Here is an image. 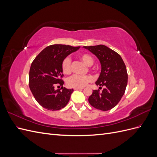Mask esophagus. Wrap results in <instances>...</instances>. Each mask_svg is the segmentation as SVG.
Segmentation results:
<instances>
[{
  "instance_id": "esophagus-1",
  "label": "esophagus",
  "mask_w": 157,
  "mask_h": 157,
  "mask_svg": "<svg viewBox=\"0 0 157 157\" xmlns=\"http://www.w3.org/2000/svg\"><path fill=\"white\" fill-rule=\"evenodd\" d=\"M83 88H74V90H82Z\"/></svg>"
}]
</instances>
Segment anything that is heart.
Wrapping results in <instances>:
<instances>
[{"instance_id": "heart-1", "label": "heart", "mask_w": 157, "mask_h": 157, "mask_svg": "<svg viewBox=\"0 0 157 157\" xmlns=\"http://www.w3.org/2000/svg\"><path fill=\"white\" fill-rule=\"evenodd\" d=\"M79 58L84 63L88 66L92 65L94 63L93 58L91 56L86 54H82L79 56ZM61 69H62L63 73L66 75H69L71 72V59L69 57L65 58L61 63ZM92 77L90 75H85V76H80L75 75L71 76L70 78H68L67 84L68 86L70 88H84L86 85L92 82Z\"/></svg>"}]
</instances>
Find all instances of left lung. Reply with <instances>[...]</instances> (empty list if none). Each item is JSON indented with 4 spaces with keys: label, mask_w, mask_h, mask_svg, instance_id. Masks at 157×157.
Masks as SVG:
<instances>
[{
    "label": "left lung",
    "mask_w": 157,
    "mask_h": 157,
    "mask_svg": "<svg viewBox=\"0 0 157 157\" xmlns=\"http://www.w3.org/2000/svg\"><path fill=\"white\" fill-rule=\"evenodd\" d=\"M96 56L101 64V73L96 84L104 86L101 92L93 90L88 98L90 105L101 111L115 107L124 95L128 83L126 65L121 56L105 45L83 46Z\"/></svg>",
    "instance_id": "8db88e82"
}]
</instances>
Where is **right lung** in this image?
<instances>
[{"instance_id": "1", "label": "right lung", "mask_w": 157, "mask_h": 157, "mask_svg": "<svg viewBox=\"0 0 157 157\" xmlns=\"http://www.w3.org/2000/svg\"><path fill=\"white\" fill-rule=\"evenodd\" d=\"M80 48L65 44L47 46L31 63L29 88L36 101L48 110L57 111L68 103L73 89H55L56 84L63 86L64 82L61 63L63 60Z\"/></svg>"}]
</instances>
